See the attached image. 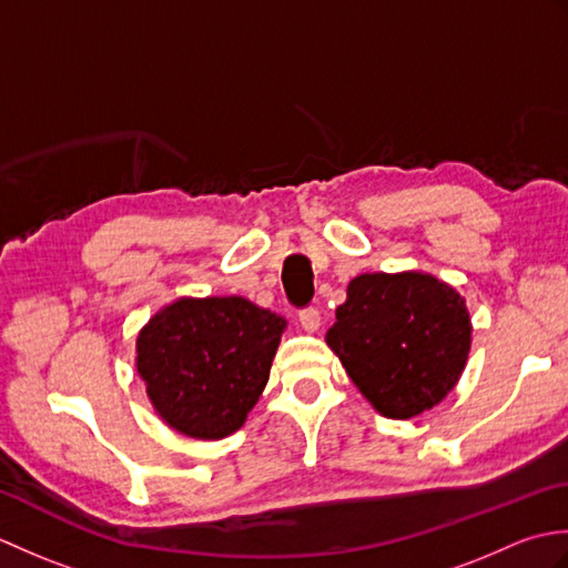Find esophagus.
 I'll return each instance as SVG.
<instances>
[{"mask_svg": "<svg viewBox=\"0 0 568 568\" xmlns=\"http://www.w3.org/2000/svg\"><path fill=\"white\" fill-rule=\"evenodd\" d=\"M300 324H303V329H305V332H317V329H320V324H322L320 310H315V307H307V310L300 312Z\"/></svg>", "mask_w": 568, "mask_h": 568, "instance_id": "obj_1", "label": "esophagus"}]
</instances>
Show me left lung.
Masks as SVG:
<instances>
[{"label": "left lung", "mask_w": 568, "mask_h": 568, "mask_svg": "<svg viewBox=\"0 0 568 568\" xmlns=\"http://www.w3.org/2000/svg\"><path fill=\"white\" fill-rule=\"evenodd\" d=\"M474 324L462 293L432 273H361L336 307L327 346L383 417L409 419L449 395Z\"/></svg>", "instance_id": "8db88e82"}]
</instances>
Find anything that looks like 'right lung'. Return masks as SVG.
I'll use <instances>...</instances> for the list:
<instances>
[{
	"mask_svg": "<svg viewBox=\"0 0 568 568\" xmlns=\"http://www.w3.org/2000/svg\"><path fill=\"white\" fill-rule=\"evenodd\" d=\"M285 317L241 295L178 297L136 336V373L168 427L216 442L244 427L268 383Z\"/></svg>",
	"mask_w": 568,
	"mask_h": 568,
	"instance_id": "obj_1",
	"label": "right lung"
}]
</instances>
